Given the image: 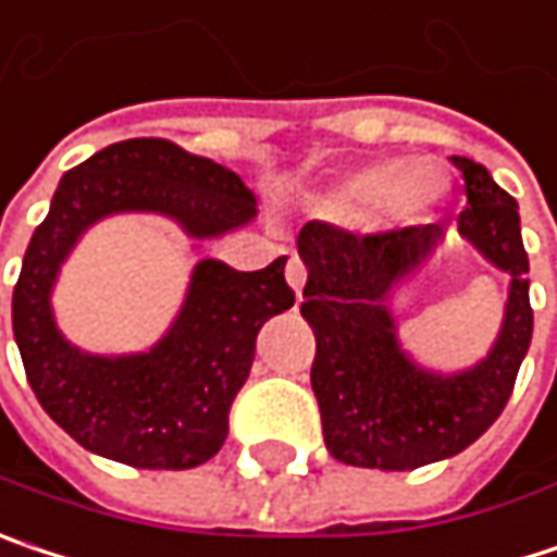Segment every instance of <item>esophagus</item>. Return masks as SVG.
I'll list each match as a JSON object with an SVG mask.
<instances>
[{"instance_id": "esophagus-1", "label": "esophagus", "mask_w": 557, "mask_h": 557, "mask_svg": "<svg viewBox=\"0 0 557 557\" xmlns=\"http://www.w3.org/2000/svg\"><path fill=\"white\" fill-rule=\"evenodd\" d=\"M306 277H309V271H306V264H302V258H289V264H286V283L296 289V296H302V286H306Z\"/></svg>"}]
</instances>
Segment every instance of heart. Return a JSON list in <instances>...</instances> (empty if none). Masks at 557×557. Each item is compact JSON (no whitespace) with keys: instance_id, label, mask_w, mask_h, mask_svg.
Returning a JSON list of instances; mask_svg holds the SVG:
<instances>
[{"instance_id":"heart-1","label":"heart","mask_w":557,"mask_h":557,"mask_svg":"<svg viewBox=\"0 0 557 557\" xmlns=\"http://www.w3.org/2000/svg\"><path fill=\"white\" fill-rule=\"evenodd\" d=\"M446 181L433 162H380L337 181L319 203L329 220H370L376 226H408L430 213Z\"/></svg>"}]
</instances>
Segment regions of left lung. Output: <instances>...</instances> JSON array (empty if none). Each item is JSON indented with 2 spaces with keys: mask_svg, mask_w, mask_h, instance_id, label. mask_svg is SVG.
<instances>
[{
  "mask_svg": "<svg viewBox=\"0 0 557 557\" xmlns=\"http://www.w3.org/2000/svg\"><path fill=\"white\" fill-rule=\"evenodd\" d=\"M453 165L469 200L456 220L459 235L510 274L500 334L472 370L440 376L418 367L388 312L392 289L428 261L443 228L354 235L315 220L296 238L309 268L299 312L315 331L312 392L325 446L344 466L405 472L462 453L500 418L530 350V258L517 200L479 162L453 156Z\"/></svg>",
  "mask_w": 557,
  "mask_h": 557,
  "instance_id": "obj_1",
  "label": "left lung"
}]
</instances>
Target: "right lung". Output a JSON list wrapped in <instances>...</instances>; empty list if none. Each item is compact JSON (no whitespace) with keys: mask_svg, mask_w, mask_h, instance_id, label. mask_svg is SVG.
Wrapping results in <instances>:
<instances>
[{"mask_svg":"<svg viewBox=\"0 0 557 557\" xmlns=\"http://www.w3.org/2000/svg\"><path fill=\"white\" fill-rule=\"evenodd\" d=\"M111 213H162L190 238H216L251 223L258 203L226 165L169 139L114 143L63 175L12 293L27 382L60 428L133 469H194L226 443L228 408L251 373L261 325L296 302L283 277L286 258L251 274L203 258L156 347L82 354L57 329L50 293L78 235Z\"/></svg>","mask_w":557,"mask_h":557,"instance_id":"1","label":"right lung"}]
</instances>
